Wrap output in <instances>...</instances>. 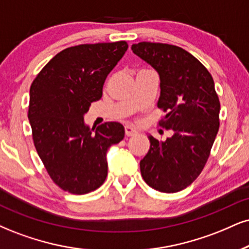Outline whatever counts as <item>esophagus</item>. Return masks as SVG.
Instances as JSON below:
<instances>
[{"label":"esophagus","mask_w":249,"mask_h":249,"mask_svg":"<svg viewBox=\"0 0 249 249\" xmlns=\"http://www.w3.org/2000/svg\"><path fill=\"white\" fill-rule=\"evenodd\" d=\"M124 133H125V136H135V135H137V131L136 129H134L131 125H125L124 127Z\"/></svg>","instance_id":"1"}]
</instances>
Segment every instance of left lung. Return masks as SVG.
I'll list each match as a JSON object with an SVG mask.
<instances>
[{"mask_svg":"<svg viewBox=\"0 0 249 249\" xmlns=\"http://www.w3.org/2000/svg\"><path fill=\"white\" fill-rule=\"evenodd\" d=\"M131 51L158 72L157 106L166 112L160 125L172 130L165 141L150 135L141 174L153 189L180 192L203 170L218 133L220 104L213 79L203 64L178 46L143 41Z\"/></svg>","mask_w":249,"mask_h":249,"instance_id":"1","label":"left lung"}]
</instances>
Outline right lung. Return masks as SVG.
Returning <instances> with one entry per match:
<instances>
[{
  "mask_svg": "<svg viewBox=\"0 0 249 249\" xmlns=\"http://www.w3.org/2000/svg\"><path fill=\"white\" fill-rule=\"evenodd\" d=\"M127 50L125 41L66 48L31 85L29 120L36 152L54 182L71 194H87L103 185L107 151L124 137L119 122L94 129L84 115L103 96L107 75Z\"/></svg>",
  "mask_w": 249,
  "mask_h": 249,
  "instance_id": "add662e5",
  "label": "right lung"
}]
</instances>
